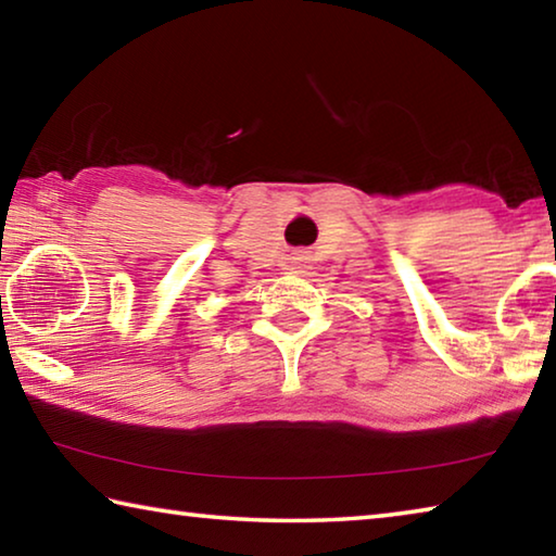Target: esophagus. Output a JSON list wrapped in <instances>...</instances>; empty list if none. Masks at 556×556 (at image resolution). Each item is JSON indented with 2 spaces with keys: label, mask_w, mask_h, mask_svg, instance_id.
<instances>
[{
  "label": "esophagus",
  "mask_w": 556,
  "mask_h": 556,
  "mask_svg": "<svg viewBox=\"0 0 556 556\" xmlns=\"http://www.w3.org/2000/svg\"><path fill=\"white\" fill-rule=\"evenodd\" d=\"M306 267H308V255H306L304 250H294L287 257V269L289 271H304Z\"/></svg>",
  "instance_id": "1"
}]
</instances>
